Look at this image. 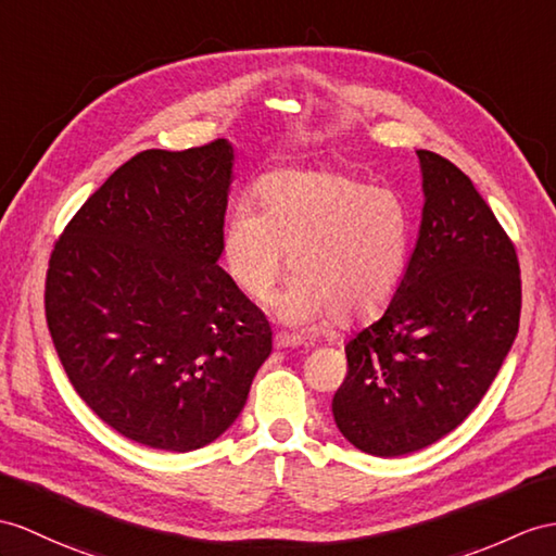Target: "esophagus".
<instances>
[{"label":"esophagus","instance_id":"obj_1","mask_svg":"<svg viewBox=\"0 0 556 556\" xmlns=\"http://www.w3.org/2000/svg\"><path fill=\"white\" fill-rule=\"evenodd\" d=\"M300 344H302L300 337L288 334V332H276V337H274L276 349H290V346H300Z\"/></svg>","mask_w":556,"mask_h":556}]
</instances>
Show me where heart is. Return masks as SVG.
Masks as SVG:
<instances>
[{
    "mask_svg": "<svg viewBox=\"0 0 556 556\" xmlns=\"http://www.w3.org/2000/svg\"><path fill=\"white\" fill-rule=\"evenodd\" d=\"M224 226V264L264 304L286 266L294 276L280 316L311 325L372 318L394 300L415 245V216L396 191L332 169L274 172Z\"/></svg>",
    "mask_w": 556,
    "mask_h": 556,
    "instance_id": "obj_1",
    "label": "heart"
}]
</instances>
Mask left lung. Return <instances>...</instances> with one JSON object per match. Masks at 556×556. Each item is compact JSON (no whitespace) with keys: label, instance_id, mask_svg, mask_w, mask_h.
I'll use <instances>...</instances> for the list:
<instances>
[{"label":"left lung","instance_id":"8db88e82","mask_svg":"<svg viewBox=\"0 0 556 556\" xmlns=\"http://www.w3.org/2000/svg\"><path fill=\"white\" fill-rule=\"evenodd\" d=\"M425 210L410 266L380 320L346 342L332 415L358 451L396 457L465 422L519 332L517 248L469 176L417 151Z\"/></svg>","mask_w":556,"mask_h":556}]
</instances>
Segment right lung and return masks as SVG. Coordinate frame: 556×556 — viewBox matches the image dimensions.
Returning a JSON list of instances; mask_svg holds the SVG:
<instances>
[{
	"mask_svg": "<svg viewBox=\"0 0 556 556\" xmlns=\"http://www.w3.org/2000/svg\"><path fill=\"white\" fill-rule=\"evenodd\" d=\"M233 151H143L53 242L45 311L67 380L122 437L188 453L236 422L270 325L216 264Z\"/></svg>",
	"mask_w": 556,
	"mask_h": 556,
	"instance_id": "1",
	"label": "right lung"
}]
</instances>
